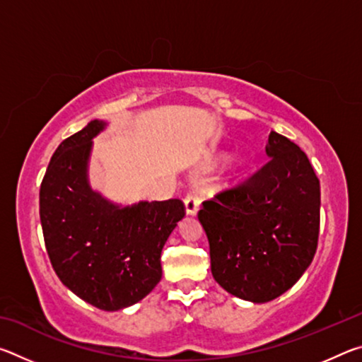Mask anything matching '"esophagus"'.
Returning a JSON list of instances; mask_svg holds the SVG:
<instances>
[{
  "label": "esophagus",
  "instance_id": "esophagus-1",
  "mask_svg": "<svg viewBox=\"0 0 362 362\" xmlns=\"http://www.w3.org/2000/svg\"><path fill=\"white\" fill-rule=\"evenodd\" d=\"M183 203H185V211H187L188 216H196V214H198L201 201L194 193H188L185 196V199H183Z\"/></svg>",
  "mask_w": 362,
  "mask_h": 362
}]
</instances>
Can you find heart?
I'll list each match as a JSON object with an SVG mask.
<instances>
[{"mask_svg": "<svg viewBox=\"0 0 362 362\" xmlns=\"http://www.w3.org/2000/svg\"><path fill=\"white\" fill-rule=\"evenodd\" d=\"M228 170H230V174H228L230 179H235V177L240 175L243 170H244V161H243V159H233V161L230 163Z\"/></svg>", "mask_w": 362, "mask_h": 362, "instance_id": "obj_1", "label": "heart"}]
</instances>
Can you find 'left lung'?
Wrapping results in <instances>:
<instances>
[{
	"mask_svg": "<svg viewBox=\"0 0 362 362\" xmlns=\"http://www.w3.org/2000/svg\"><path fill=\"white\" fill-rule=\"evenodd\" d=\"M265 166L203 203L214 279L231 296L265 303L302 278L320 236V180L298 146L272 131Z\"/></svg>",
	"mask_w": 362,
	"mask_h": 362,
	"instance_id": "8db88e82",
	"label": "left lung"
}]
</instances>
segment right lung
Returning <instances> with one entry per match:
<instances>
[{"label": "right lung", "instance_id": "add662e5", "mask_svg": "<svg viewBox=\"0 0 362 362\" xmlns=\"http://www.w3.org/2000/svg\"><path fill=\"white\" fill-rule=\"evenodd\" d=\"M94 119L57 146L40 188L46 250L64 286L105 311L137 303L163 276L161 250L185 217L180 199L115 204L88 180Z\"/></svg>", "mask_w": 362, "mask_h": 362}]
</instances>
